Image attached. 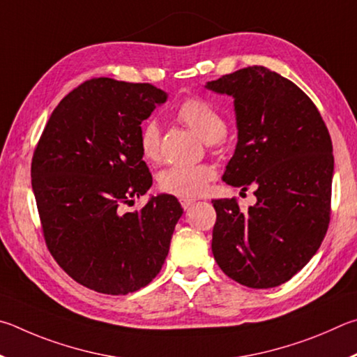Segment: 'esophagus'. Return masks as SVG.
Wrapping results in <instances>:
<instances>
[{
    "mask_svg": "<svg viewBox=\"0 0 357 357\" xmlns=\"http://www.w3.org/2000/svg\"><path fill=\"white\" fill-rule=\"evenodd\" d=\"M180 204H182V207H183L185 210H190V208L192 207V205L196 204V201H195V199H186V197H182V199H180Z\"/></svg>",
    "mask_w": 357,
    "mask_h": 357,
    "instance_id": "1",
    "label": "esophagus"
}]
</instances>
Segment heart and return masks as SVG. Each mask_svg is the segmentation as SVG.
<instances>
[{
    "label": "heart",
    "mask_w": 357,
    "mask_h": 357,
    "mask_svg": "<svg viewBox=\"0 0 357 357\" xmlns=\"http://www.w3.org/2000/svg\"><path fill=\"white\" fill-rule=\"evenodd\" d=\"M175 116L205 142H215L226 133V121L207 100L192 97L185 100L175 111ZM139 150L144 160L156 162L161 156V133L155 121L142 125ZM215 169L210 165H178L166 169L160 175V188L177 197H196L207 190L215 178Z\"/></svg>",
    "instance_id": "b5f03b06"
}]
</instances>
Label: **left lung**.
<instances>
[{"instance_id": "obj_1", "label": "left lung", "mask_w": 357, "mask_h": 357, "mask_svg": "<svg viewBox=\"0 0 357 357\" xmlns=\"http://www.w3.org/2000/svg\"><path fill=\"white\" fill-rule=\"evenodd\" d=\"M205 89L234 98L238 141L222 180L255 202L243 213L236 197L211 201L213 251L230 279L271 289L307 265L326 235L334 177L333 142L314 102L290 79L254 66Z\"/></svg>"}]
</instances>
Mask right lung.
I'll return each mask as SVG.
<instances>
[{"label": "right lung", "mask_w": 357, "mask_h": 357, "mask_svg": "<svg viewBox=\"0 0 357 357\" xmlns=\"http://www.w3.org/2000/svg\"><path fill=\"white\" fill-rule=\"evenodd\" d=\"M167 93L147 83L93 78L61 100L31 165L33 191L50 252L78 284L127 295L152 282L167 257L183 208L172 195L152 196L142 161V121Z\"/></svg>", "instance_id": "1"}]
</instances>
